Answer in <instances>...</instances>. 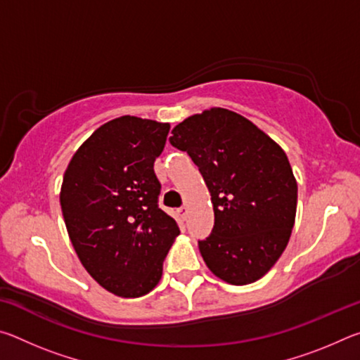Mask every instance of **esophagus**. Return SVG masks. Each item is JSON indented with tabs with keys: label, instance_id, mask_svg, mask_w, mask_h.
<instances>
[{
	"label": "esophagus",
	"instance_id": "34e87169",
	"mask_svg": "<svg viewBox=\"0 0 360 360\" xmlns=\"http://www.w3.org/2000/svg\"><path fill=\"white\" fill-rule=\"evenodd\" d=\"M178 214H179V217L182 219V221H186V217H187V206H181V208L178 210Z\"/></svg>",
	"mask_w": 360,
	"mask_h": 360
}]
</instances>
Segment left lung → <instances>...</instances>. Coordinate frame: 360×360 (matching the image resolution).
<instances>
[{
  "instance_id": "left-lung-1",
  "label": "left lung",
  "mask_w": 360,
  "mask_h": 360,
  "mask_svg": "<svg viewBox=\"0 0 360 360\" xmlns=\"http://www.w3.org/2000/svg\"><path fill=\"white\" fill-rule=\"evenodd\" d=\"M211 193L214 229L198 241L206 266L222 281H257L288 246L297 212V181L276 141L243 115L205 109L173 129Z\"/></svg>"
}]
</instances>
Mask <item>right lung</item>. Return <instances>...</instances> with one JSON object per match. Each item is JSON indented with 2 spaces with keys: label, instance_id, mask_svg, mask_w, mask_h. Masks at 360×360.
I'll return each instance as SVG.
<instances>
[{
  "label": "right lung",
  "instance_id": "right-lung-1",
  "mask_svg": "<svg viewBox=\"0 0 360 360\" xmlns=\"http://www.w3.org/2000/svg\"><path fill=\"white\" fill-rule=\"evenodd\" d=\"M169 124L122 115L96 129L66 168L60 205L71 245L103 289L135 298L162 278L163 260L179 235L158 208L155 158Z\"/></svg>",
  "mask_w": 360,
  "mask_h": 360
}]
</instances>
